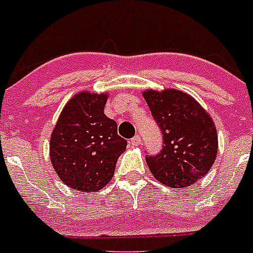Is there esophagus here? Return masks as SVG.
Returning <instances> with one entry per match:
<instances>
[{
	"instance_id": "esophagus-1",
	"label": "esophagus",
	"mask_w": 253,
	"mask_h": 253,
	"mask_svg": "<svg viewBox=\"0 0 253 253\" xmlns=\"http://www.w3.org/2000/svg\"><path fill=\"white\" fill-rule=\"evenodd\" d=\"M140 143H141V139H140V136H137V135L136 136H133L132 139L130 140L131 147H137V145L140 144Z\"/></svg>"
}]
</instances>
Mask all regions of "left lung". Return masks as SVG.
<instances>
[{
    "instance_id": "8db88e82",
    "label": "left lung",
    "mask_w": 253,
    "mask_h": 253,
    "mask_svg": "<svg viewBox=\"0 0 253 253\" xmlns=\"http://www.w3.org/2000/svg\"><path fill=\"white\" fill-rule=\"evenodd\" d=\"M144 98L164 143L159 153L145 156L152 174L175 188L195 183L211 170L217 156L212 118L195 98L176 89L148 91Z\"/></svg>"
}]
</instances>
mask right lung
<instances>
[{
  "label": "right lung",
  "instance_id": "1",
  "mask_svg": "<svg viewBox=\"0 0 253 253\" xmlns=\"http://www.w3.org/2000/svg\"><path fill=\"white\" fill-rule=\"evenodd\" d=\"M106 94L82 92L66 104L50 137V159L63 183L94 192L114 175L127 140L104 114Z\"/></svg>",
  "mask_w": 253,
  "mask_h": 253
}]
</instances>
